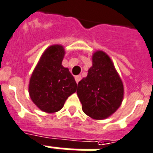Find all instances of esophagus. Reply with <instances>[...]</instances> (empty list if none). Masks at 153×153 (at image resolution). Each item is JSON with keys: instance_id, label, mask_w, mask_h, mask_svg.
Segmentation results:
<instances>
[{"instance_id": "1", "label": "esophagus", "mask_w": 153, "mask_h": 153, "mask_svg": "<svg viewBox=\"0 0 153 153\" xmlns=\"http://www.w3.org/2000/svg\"><path fill=\"white\" fill-rule=\"evenodd\" d=\"M74 79H75V81H76L77 83H79V82L82 79V77H81V75H77V76H75V78H74Z\"/></svg>"}]
</instances>
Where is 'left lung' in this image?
I'll return each instance as SVG.
<instances>
[{
	"instance_id": "left-lung-1",
	"label": "left lung",
	"mask_w": 153,
	"mask_h": 153,
	"mask_svg": "<svg viewBox=\"0 0 153 153\" xmlns=\"http://www.w3.org/2000/svg\"><path fill=\"white\" fill-rule=\"evenodd\" d=\"M93 66L78 84L77 94L83 112L102 120L115 112L123 97V86L111 58L102 51L92 57Z\"/></svg>"
}]
</instances>
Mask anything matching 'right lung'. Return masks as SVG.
Here are the masks:
<instances>
[{
	"mask_svg": "<svg viewBox=\"0 0 153 153\" xmlns=\"http://www.w3.org/2000/svg\"><path fill=\"white\" fill-rule=\"evenodd\" d=\"M64 54L62 45L50 46L42 55L30 78V98L45 112L61 110L66 99L76 91L74 78L62 65Z\"/></svg>",
	"mask_w": 153,
	"mask_h": 153,
	"instance_id": "1",
	"label": "right lung"
}]
</instances>
